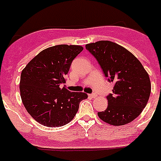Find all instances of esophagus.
<instances>
[{
  "label": "esophagus",
  "mask_w": 161,
  "mask_h": 161,
  "mask_svg": "<svg viewBox=\"0 0 161 161\" xmlns=\"http://www.w3.org/2000/svg\"><path fill=\"white\" fill-rule=\"evenodd\" d=\"M88 97H91V98H94V97H96L97 94L96 93H92V94H88Z\"/></svg>",
  "instance_id": "esophagus-1"
}]
</instances>
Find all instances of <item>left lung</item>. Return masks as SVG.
Instances as JSON below:
<instances>
[{
    "label": "left lung",
    "mask_w": 161,
    "mask_h": 161,
    "mask_svg": "<svg viewBox=\"0 0 161 161\" xmlns=\"http://www.w3.org/2000/svg\"><path fill=\"white\" fill-rule=\"evenodd\" d=\"M97 60L104 75L114 83L113 93L107 96L108 106L97 112L99 118L113 126L129 123L147 104L151 85L149 74L130 51L108 40L86 44Z\"/></svg>",
    "instance_id": "8db88e82"
}]
</instances>
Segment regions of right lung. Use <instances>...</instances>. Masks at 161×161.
<instances>
[{
	"mask_svg": "<svg viewBox=\"0 0 161 161\" xmlns=\"http://www.w3.org/2000/svg\"><path fill=\"white\" fill-rule=\"evenodd\" d=\"M83 48L59 44L38 53L21 72L19 92L29 114L43 126L58 127L69 123L78 112L85 92L62 87L73 60Z\"/></svg>",
	"mask_w": 161,
	"mask_h": 161,
	"instance_id": "add662e5",
	"label": "right lung"
}]
</instances>
